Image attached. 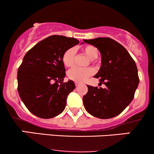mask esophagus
Listing matches in <instances>:
<instances>
[{"label":"esophagus","instance_id":"1","mask_svg":"<svg viewBox=\"0 0 154 154\" xmlns=\"http://www.w3.org/2000/svg\"><path fill=\"white\" fill-rule=\"evenodd\" d=\"M79 82H75V85H76V87H78V86L79 85Z\"/></svg>","mask_w":154,"mask_h":154}]
</instances>
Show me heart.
<instances>
[{"label":"heart","instance_id":"b5f03b06","mask_svg":"<svg viewBox=\"0 0 154 154\" xmlns=\"http://www.w3.org/2000/svg\"><path fill=\"white\" fill-rule=\"evenodd\" d=\"M84 54L91 60L97 59L98 56V50L93 45H85L82 48ZM76 54V50L74 48L66 49L62 55V62L64 66L71 67L74 64V60ZM94 70L92 68H73L68 72L69 79L75 81L76 82H83L87 79L90 76L93 75Z\"/></svg>","mask_w":154,"mask_h":154}]
</instances>
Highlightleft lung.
<instances>
[{"mask_svg":"<svg viewBox=\"0 0 154 154\" xmlns=\"http://www.w3.org/2000/svg\"><path fill=\"white\" fill-rule=\"evenodd\" d=\"M98 48L101 66L94 77L100 78L106 88L88 85L83 96L85 108L91 115L110 119L119 115L131 103L139 84L135 62L121 44L109 38L83 40Z\"/></svg>","mask_w":154,"mask_h":154,"instance_id":"8db88e82","label":"left lung"}]
</instances>
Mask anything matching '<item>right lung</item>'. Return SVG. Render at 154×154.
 I'll use <instances>...</instances> for the list:
<instances>
[{"instance_id":"1","label":"right lung","mask_w":154,"mask_h":154,"mask_svg":"<svg viewBox=\"0 0 154 154\" xmlns=\"http://www.w3.org/2000/svg\"><path fill=\"white\" fill-rule=\"evenodd\" d=\"M78 43L75 38L52 35L25 54L17 74L18 92L25 106L34 115L50 119L64 110L67 96L75 85L70 79L62 82L66 75L62 55Z\"/></svg>"}]
</instances>
